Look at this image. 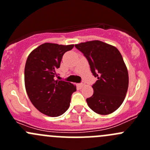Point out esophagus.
Listing matches in <instances>:
<instances>
[{
  "instance_id": "34e87169",
  "label": "esophagus",
  "mask_w": 150,
  "mask_h": 150,
  "mask_svg": "<svg viewBox=\"0 0 150 150\" xmlns=\"http://www.w3.org/2000/svg\"><path fill=\"white\" fill-rule=\"evenodd\" d=\"M84 86H85V83H84V82H82V83H79V84H78V86H79L80 88H82V87H83Z\"/></svg>"
}]
</instances>
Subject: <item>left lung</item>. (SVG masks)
I'll list each match as a JSON object with an SVG mask.
<instances>
[{
    "mask_svg": "<svg viewBox=\"0 0 150 150\" xmlns=\"http://www.w3.org/2000/svg\"><path fill=\"white\" fill-rule=\"evenodd\" d=\"M84 54L97 81L92 86L93 94L86 99L88 107L99 115H109L120 107L128 88V72L116 47L100 40L75 44Z\"/></svg>",
    "mask_w": 150,
    "mask_h": 150,
    "instance_id": "1",
    "label": "left lung"
}]
</instances>
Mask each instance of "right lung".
I'll use <instances>...</instances> for the list:
<instances>
[{
    "instance_id": "add662e5",
    "label": "right lung",
    "mask_w": 150,
    "mask_h": 150,
    "mask_svg": "<svg viewBox=\"0 0 150 150\" xmlns=\"http://www.w3.org/2000/svg\"><path fill=\"white\" fill-rule=\"evenodd\" d=\"M74 45L45 43L29 54L25 67V84L32 104L50 117H58L68 110L76 86L55 80L63 55Z\"/></svg>"
}]
</instances>
